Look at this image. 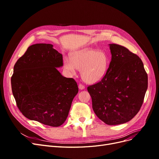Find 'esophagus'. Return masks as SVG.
I'll use <instances>...</instances> for the list:
<instances>
[{
	"instance_id": "esophagus-1",
	"label": "esophagus",
	"mask_w": 159,
	"mask_h": 159,
	"mask_svg": "<svg viewBox=\"0 0 159 159\" xmlns=\"http://www.w3.org/2000/svg\"><path fill=\"white\" fill-rule=\"evenodd\" d=\"M78 87H79V89H84L85 88V86H84L83 84H79Z\"/></svg>"
}]
</instances>
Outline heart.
Here are the masks:
<instances>
[{"label":"heart","mask_w":159,"mask_h":159,"mask_svg":"<svg viewBox=\"0 0 159 159\" xmlns=\"http://www.w3.org/2000/svg\"><path fill=\"white\" fill-rule=\"evenodd\" d=\"M110 60L103 52L85 48L74 53L71 60L66 58L64 66L71 74H75L80 68L83 80L89 84H95L102 80L106 75Z\"/></svg>","instance_id":"obj_1"}]
</instances>
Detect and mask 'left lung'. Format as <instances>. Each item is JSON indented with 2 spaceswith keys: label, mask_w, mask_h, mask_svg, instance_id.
Returning a JSON list of instances; mask_svg holds the SVG:
<instances>
[{
  "label": "left lung",
  "mask_w": 159,
  "mask_h": 159,
  "mask_svg": "<svg viewBox=\"0 0 159 159\" xmlns=\"http://www.w3.org/2000/svg\"><path fill=\"white\" fill-rule=\"evenodd\" d=\"M111 60L106 75L89 85L92 108L99 119L109 125L123 124L140 110L148 87L143 61L125 47L109 44Z\"/></svg>",
  "instance_id": "1"
}]
</instances>
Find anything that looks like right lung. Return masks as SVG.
<instances>
[{
  "label": "right lung",
  "instance_id": "add662e5",
  "mask_svg": "<svg viewBox=\"0 0 159 159\" xmlns=\"http://www.w3.org/2000/svg\"><path fill=\"white\" fill-rule=\"evenodd\" d=\"M62 66V55L50 44L29 46L17 60L11 86L24 116L51 127L66 121L78 87L73 78L64 77L57 70Z\"/></svg>",
  "mask_w": 159,
  "mask_h": 159
}]
</instances>
